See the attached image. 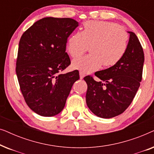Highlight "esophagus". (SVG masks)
I'll use <instances>...</instances> for the list:
<instances>
[{
  "instance_id": "obj_1",
  "label": "esophagus",
  "mask_w": 154,
  "mask_h": 154,
  "mask_svg": "<svg viewBox=\"0 0 154 154\" xmlns=\"http://www.w3.org/2000/svg\"><path fill=\"white\" fill-rule=\"evenodd\" d=\"M84 76H85V75H84V73H82V72H80V79H83V78H84Z\"/></svg>"
}]
</instances>
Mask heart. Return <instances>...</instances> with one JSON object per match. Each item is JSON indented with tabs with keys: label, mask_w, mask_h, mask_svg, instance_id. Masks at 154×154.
Wrapping results in <instances>:
<instances>
[{
	"label": "heart",
	"mask_w": 154,
	"mask_h": 154,
	"mask_svg": "<svg viewBox=\"0 0 154 154\" xmlns=\"http://www.w3.org/2000/svg\"><path fill=\"white\" fill-rule=\"evenodd\" d=\"M128 34L115 23L105 21H88L81 32L68 38L66 50L73 58L85 53L89 47L90 54L73 60L71 67L83 73L109 68L119 63L128 48Z\"/></svg>",
	"instance_id": "obj_1"
}]
</instances>
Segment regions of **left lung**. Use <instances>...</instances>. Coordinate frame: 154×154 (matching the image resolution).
I'll return each instance as SVG.
<instances>
[{
  "instance_id": "obj_1",
  "label": "left lung",
  "mask_w": 154,
  "mask_h": 154,
  "mask_svg": "<svg viewBox=\"0 0 154 154\" xmlns=\"http://www.w3.org/2000/svg\"><path fill=\"white\" fill-rule=\"evenodd\" d=\"M130 33L125 54L114 66L94 75L84 78L88 85L86 103L94 114L103 119H111L123 113L130 106L140 88L142 79L144 54L135 33Z\"/></svg>"
}]
</instances>
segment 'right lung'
<instances>
[{
	"label": "right lung",
	"instance_id": "right-lung-1",
	"mask_svg": "<svg viewBox=\"0 0 154 154\" xmlns=\"http://www.w3.org/2000/svg\"><path fill=\"white\" fill-rule=\"evenodd\" d=\"M79 22L71 18L45 17L35 22L21 37L16 73L24 100L42 116L63 110L79 72L60 74L71 64L67 39Z\"/></svg>",
	"mask_w": 154,
	"mask_h": 154
}]
</instances>
